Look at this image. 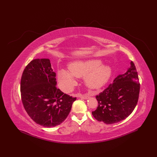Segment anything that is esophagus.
<instances>
[{"mask_svg": "<svg viewBox=\"0 0 157 157\" xmlns=\"http://www.w3.org/2000/svg\"><path fill=\"white\" fill-rule=\"evenodd\" d=\"M78 97L82 98V99H87L89 98L88 95H86V94H83V95L82 94H79Z\"/></svg>", "mask_w": 157, "mask_h": 157, "instance_id": "esophagus-1", "label": "esophagus"}]
</instances>
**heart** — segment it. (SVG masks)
<instances>
[{
    "label": "heart",
    "mask_w": 157,
    "mask_h": 157,
    "mask_svg": "<svg viewBox=\"0 0 157 157\" xmlns=\"http://www.w3.org/2000/svg\"><path fill=\"white\" fill-rule=\"evenodd\" d=\"M69 71L62 69L58 71L61 88L65 92L75 86L76 78H84L87 87L98 89L106 84L113 74L111 66L103 65V61L98 59L75 61L69 65Z\"/></svg>",
    "instance_id": "1"
}]
</instances>
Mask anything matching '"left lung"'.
Wrapping results in <instances>:
<instances>
[{
    "label": "left lung",
    "instance_id": "obj_1",
    "mask_svg": "<svg viewBox=\"0 0 157 157\" xmlns=\"http://www.w3.org/2000/svg\"><path fill=\"white\" fill-rule=\"evenodd\" d=\"M140 89L138 75L131 61L125 73L117 76L113 84L96 96L98 106L92 112V115L97 121L107 124L125 119L137 105Z\"/></svg>",
    "mask_w": 157,
    "mask_h": 157
}]
</instances>
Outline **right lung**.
Wrapping results in <instances>:
<instances>
[{
    "label": "right lung",
    "instance_id": "obj_1",
    "mask_svg": "<svg viewBox=\"0 0 157 157\" xmlns=\"http://www.w3.org/2000/svg\"><path fill=\"white\" fill-rule=\"evenodd\" d=\"M56 73L49 59H35L23 71L21 96L26 112L36 124L51 128L67 117L76 98L56 87Z\"/></svg>",
    "mask_w": 157,
    "mask_h": 157
}]
</instances>
